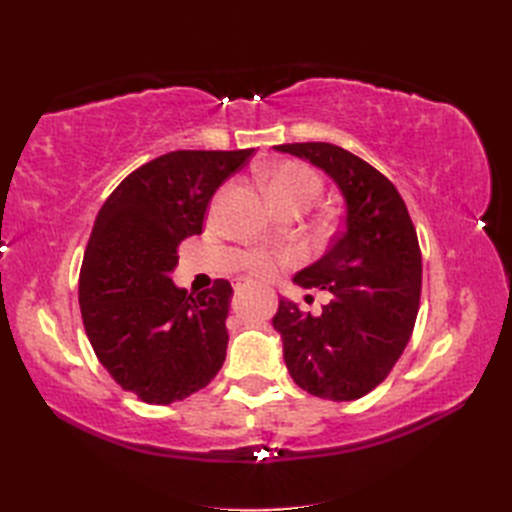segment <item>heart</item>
Segmentation results:
<instances>
[{"mask_svg":"<svg viewBox=\"0 0 512 512\" xmlns=\"http://www.w3.org/2000/svg\"><path fill=\"white\" fill-rule=\"evenodd\" d=\"M323 182L317 171L295 160L279 162L266 169V193L273 206L301 204L308 206L321 193ZM295 259L292 250H253L248 255L246 266L250 273L259 277H270L281 264H290Z\"/></svg>","mask_w":512,"mask_h":512,"instance_id":"b5f03b06","label":"heart"}]
</instances>
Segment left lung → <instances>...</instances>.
Segmentation results:
<instances>
[{"instance_id":"left-lung-1","label":"left lung","mask_w":512,"mask_h":512,"mask_svg":"<svg viewBox=\"0 0 512 512\" xmlns=\"http://www.w3.org/2000/svg\"><path fill=\"white\" fill-rule=\"evenodd\" d=\"M310 160L345 198V226L319 262L295 275L319 288V314L279 299L273 328L292 380L325 400H356L383 383L411 339L420 308L422 257L416 226L394 184L369 162L330 143L277 145ZM308 299V297H306Z\"/></svg>"}]
</instances>
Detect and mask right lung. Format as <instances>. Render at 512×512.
Here are the masks:
<instances>
[{
	"instance_id": "1",
	"label": "right lung",
	"mask_w": 512,
	"mask_h": 512,
	"mask_svg": "<svg viewBox=\"0 0 512 512\" xmlns=\"http://www.w3.org/2000/svg\"><path fill=\"white\" fill-rule=\"evenodd\" d=\"M253 151H171L129 173L96 215L79 275L85 334L116 383L149 405L184 400L222 369L231 284L187 292L171 273L182 239L202 233L213 193Z\"/></svg>"
}]
</instances>
